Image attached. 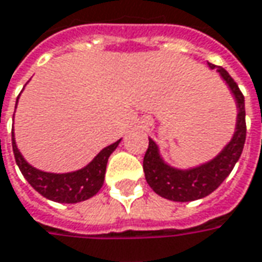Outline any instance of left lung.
Instances as JSON below:
<instances>
[{
	"instance_id": "obj_1",
	"label": "left lung",
	"mask_w": 262,
	"mask_h": 262,
	"mask_svg": "<svg viewBox=\"0 0 262 262\" xmlns=\"http://www.w3.org/2000/svg\"><path fill=\"white\" fill-rule=\"evenodd\" d=\"M211 70L220 73L222 80L228 84L238 108L234 136L220 154L206 163L191 169H178L162 159L159 147L152 139L143 158V170L146 182L159 196L175 202H189L205 198L212 193L227 179L243 154L247 126H245V100L234 79L228 71L220 66L208 63Z\"/></svg>"
}]
</instances>
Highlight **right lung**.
<instances>
[{
    "instance_id": "1",
    "label": "right lung",
    "mask_w": 262,
    "mask_h": 262,
    "mask_svg": "<svg viewBox=\"0 0 262 262\" xmlns=\"http://www.w3.org/2000/svg\"><path fill=\"white\" fill-rule=\"evenodd\" d=\"M18 97H17V103H18ZM119 143L120 139L113 145L100 150L93 161L79 170L69 173H51V172H42L40 169H35L23 158V155L17 147L14 132H12V152L21 173L40 195L60 204H77L92 198L100 191L104 182L108 156L113 154V150L119 146Z\"/></svg>"
}]
</instances>
